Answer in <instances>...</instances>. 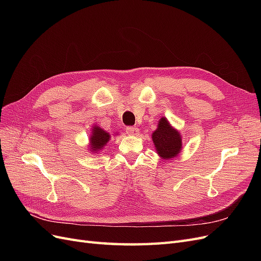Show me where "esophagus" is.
<instances>
[{
    "instance_id": "esophagus-1",
    "label": "esophagus",
    "mask_w": 261,
    "mask_h": 261,
    "mask_svg": "<svg viewBox=\"0 0 261 261\" xmlns=\"http://www.w3.org/2000/svg\"><path fill=\"white\" fill-rule=\"evenodd\" d=\"M126 133H127L128 135H133V136H135V135H137V133H138V128H137V127H134V126H128V127L126 128Z\"/></svg>"
}]
</instances>
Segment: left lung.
I'll return each instance as SVG.
<instances>
[{
  "label": "left lung",
  "mask_w": 261,
  "mask_h": 261,
  "mask_svg": "<svg viewBox=\"0 0 261 261\" xmlns=\"http://www.w3.org/2000/svg\"><path fill=\"white\" fill-rule=\"evenodd\" d=\"M152 141L155 151L164 160L175 158L181 150V137L179 132L172 127L164 116L158 123V128L152 133Z\"/></svg>",
  "instance_id": "left-lung-1"
}]
</instances>
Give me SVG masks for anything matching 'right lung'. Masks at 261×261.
I'll use <instances>...</instances> for the list:
<instances>
[{"label":"right lung","mask_w":261,"mask_h":261,"mask_svg":"<svg viewBox=\"0 0 261 261\" xmlns=\"http://www.w3.org/2000/svg\"><path fill=\"white\" fill-rule=\"evenodd\" d=\"M90 144H89V151L98 153L100 150L105 148V146L109 143L110 138H111V135L107 132L103 130L99 126L94 125V127H92V133L90 135Z\"/></svg>","instance_id":"add662e5"}]
</instances>
